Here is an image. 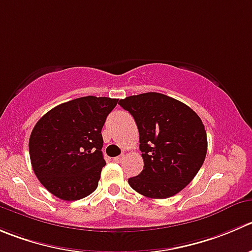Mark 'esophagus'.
Here are the masks:
<instances>
[{
	"instance_id": "esophagus-1",
	"label": "esophagus",
	"mask_w": 252,
	"mask_h": 252,
	"mask_svg": "<svg viewBox=\"0 0 252 252\" xmlns=\"http://www.w3.org/2000/svg\"><path fill=\"white\" fill-rule=\"evenodd\" d=\"M123 158H124V155H119V156H117V158H114V161H116V162H121Z\"/></svg>"
}]
</instances>
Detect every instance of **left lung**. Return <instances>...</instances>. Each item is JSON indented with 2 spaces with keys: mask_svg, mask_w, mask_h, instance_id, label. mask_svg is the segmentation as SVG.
I'll return each instance as SVG.
<instances>
[{
  "mask_svg": "<svg viewBox=\"0 0 252 252\" xmlns=\"http://www.w3.org/2000/svg\"><path fill=\"white\" fill-rule=\"evenodd\" d=\"M133 116L139 130L144 168L128 180L148 198H168L181 192L202 167L207 133L198 114L187 104L158 92L118 102Z\"/></svg>",
  "mask_w": 252,
  "mask_h": 252,
  "instance_id": "1",
  "label": "left lung"
}]
</instances>
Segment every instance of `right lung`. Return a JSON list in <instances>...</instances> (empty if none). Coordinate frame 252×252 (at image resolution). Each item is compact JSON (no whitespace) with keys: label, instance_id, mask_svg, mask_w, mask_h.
I'll return each mask as SVG.
<instances>
[{"label":"right lung","instance_id":"1","mask_svg":"<svg viewBox=\"0 0 252 252\" xmlns=\"http://www.w3.org/2000/svg\"><path fill=\"white\" fill-rule=\"evenodd\" d=\"M117 103L109 97H80L36 122L29 138L32 167L51 194L77 201L96 189L106 165L101 131Z\"/></svg>","mask_w":252,"mask_h":252}]
</instances>
